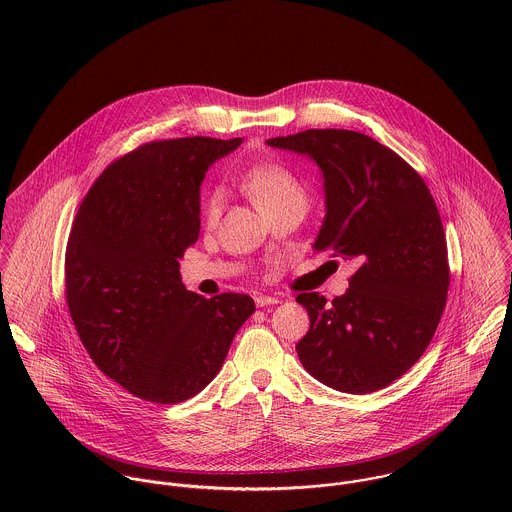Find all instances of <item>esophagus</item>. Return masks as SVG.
Here are the masks:
<instances>
[{
	"label": "esophagus",
	"mask_w": 512,
	"mask_h": 512,
	"mask_svg": "<svg viewBox=\"0 0 512 512\" xmlns=\"http://www.w3.org/2000/svg\"><path fill=\"white\" fill-rule=\"evenodd\" d=\"M280 299L274 295H256V305L258 307H268V305H278Z\"/></svg>",
	"instance_id": "34e87169"
}]
</instances>
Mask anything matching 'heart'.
<instances>
[{
    "label": "heart",
    "mask_w": 512,
    "mask_h": 512,
    "mask_svg": "<svg viewBox=\"0 0 512 512\" xmlns=\"http://www.w3.org/2000/svg\"><path fill=\"white\" fill-rule=\"evenodd\" d=\"M240 185L260 213H266L290 201H305V191L301 183L282 163L252 165L242 173ZM219 203V193H211L203 205L205 215L215 217V213L219 211Z\"/></svg>",
    "instance_id": "b5f03b06"
}]
</instances>
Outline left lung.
<instances>
[{
    "mask_svg": "<svg viewBox=\"0 0 512 512\" xmlns=\"http://www.w3.org/2000/svg\"><path fill=\"white\" fill-rule=\"evenodd\" d=\"M266 144L317 163L325 219L313 248L357 266L331 303L317 292L297 295L309 313L297 357L339 392L386 388L422 357L445 307L449 266L436 201L398 153L361 132L307 130Z\"/></svg>",
    "mask_w": 512,
    "mask_h": 512,
    "instance_id": "1",
    "label": "left lung"
}]
</instances>
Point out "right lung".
Instances as JSON below:
<instances>
[{"label":"right lung","instance_id":"right-lung-1","mask_svg":"<svg viewBox=\"0 0 512 512\" xmlns=\"http://www.w3.org/2000/svg\"><path fill=\"white\" fill-rule=\"evenodd\" d=\"M240 144L193 136L138 147L104 169L76 213L65 258L76 333L106 376L147 402L199 394L256 309L244 293L189 292L179 272L199 238L205 173Z\"/></svg>","mask_w":512,"mask_h":512}]
</instances>
